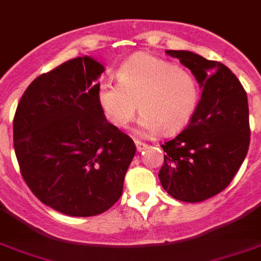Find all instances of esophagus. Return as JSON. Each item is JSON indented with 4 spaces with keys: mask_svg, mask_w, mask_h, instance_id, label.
<instances>
[{
    "mask_svg": "<svg viewBox=\"0 0 261 261\" xmlns=\"http://www.w3.org/2000/svg\"><path fill=\"white\" fill-rule=\"evenodd\" d=\"M135 144L136 148H137V152H142V150H145V149L148 148V145H146L145 142H141L140 140H136Z\"/></svg>",
    "mask_w": 261,
    "mask_h": 261,
    "instance_id": "34e87169",
    "label": "esophagus"
}]
</instances>
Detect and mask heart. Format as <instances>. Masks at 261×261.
<instances>
[{"instance_id": "obj_1", "label": "heart", "mask_w": 261, "mask_h": 261, "mask_svg": "<svg viewBox=\"0 0 261 261\" xmlns=\"http://www.w3.org/2000/svg\"><path fill=\"white\" fill-rule=\"evenodd\" d=\"M119 84L101 82L96 100L109 124L124 128L137 111L141 135L181 132L193 119L199 104L197 77L190 71L153 55L136 54L117 68Z\"/></svg>"}]
</instances>
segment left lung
<instances>
[{
  "instance_id": "1",
  "label": "left lung",
  "mask_w": 261,
  "mask_h": 261,
  "mask_svg": "<svg viewBox=\"0 0 261 261\" xmlns=\"http://www.w3.org/2000/svg\"><path fill=\"white\" fill-rule=\"evenodd\" d=\"M197 77L202 95L189 125L164 149L162 188L182 202L219 194L242 166L249 146L247 93L228 67L185 50H166Z\"/></svg>"
}]
</instances>
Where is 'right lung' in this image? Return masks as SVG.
Returning a JSON list of instances; mask_svg holds the SVG:
<instances>
[{
	"label": "right lung",
	"instance_id": "obj_1",
	"mask_svg": "<svg viewBox=\"0 0 261 261\" xmlns=\"http://www.w3.org/2000/svg\"><path fill=\"white\" fill-rule=\"evenodd\" d=\"M104 66L77 57L31 82L13 121L22 177L42 203L70 217L104 213L122 194L136 153L96 100Z\"/></svg>",
	"mask_w": 261,
	"mask_h": 261
}]
</instances>
